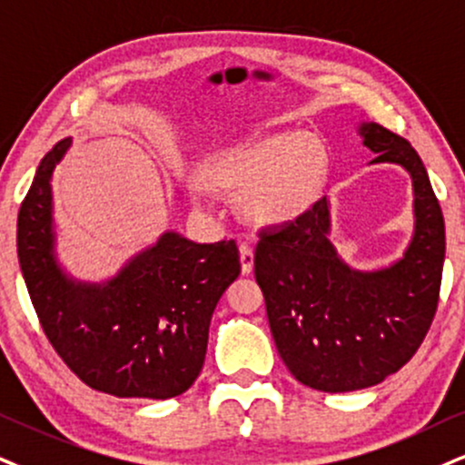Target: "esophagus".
<instances>
[{
    "label": "esophagus",
    "instance_id": "obj_1",
    "mask_svg": "<svg viewBox=\"0 0 465 465\" xmlns=\"http://www.w3.org/2000/svg\"><path fill=\"white\" fill-rule=\"evenodd\" d=\"M239 259H242V272L248 276L254 269V250H252L250 243L239 245Z\"/></svg>",
    "mask_w": 465,
    "mask_h": 465
}]
</instances>
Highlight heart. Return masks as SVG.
<instances>
[{"label": "heart", "instance_id": "1", "mask_svg": "<svg viewBox=\"0 0 465 465\" xmlns=\"http://www.w3.org/2000/svg\"><path fill=\"white\" fill-rule=\"evenodd\" d=\"M328 174V148L317 135L284 131L234 146L204 168L220 192H243V209L262 226H282L306 213ZM203 203V192L192 189Z\"/></svg>", "mask_w": 465, "mask_h": 465}]
</instances>
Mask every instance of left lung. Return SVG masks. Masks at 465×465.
<instances>
[{
  "label": "left lung",
  "mask_w": 465,
  "mask_h": 465,
  "mask_svg": "<svg viewBox=\"0 0 465 465\" xmlns=\"http://www.w3.org/2000/svg\"><path fill=\"white\" fill-rule=\"evenodd\" d=\"M372 163L401 165L411 179L414 228L388 265L355 269L330 242V200L284 226L267 228L254 254L272 336L286 369L321 392L377 386L408 364L435 308L444 265V217L418 153L377 123H360Z\"/></svg>",
  "instance_id": "8db88e82"
}]
</instances>
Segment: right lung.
I'll list each match as a JSON object with an SVG mask.
<instances>
[{"instance_id":"right-lung-1","label":"right lung","mask_w":465,"mask_h":465,"mask_svg":"<svg viewBox=\"0 0 465 465\" xmlns=\"http://www.w3.org/2000/svg\"><path fill=\"white\" fill-rule=\"evenodd\" d=\"M71 146L64 137L45 154L16 222V254L40 325L94 391L179 397L203 371L211 317L242 272L237 243H196L163 231L101 282L71 276L57 254L51 187Z\"/></svg>"}]
</instances>
